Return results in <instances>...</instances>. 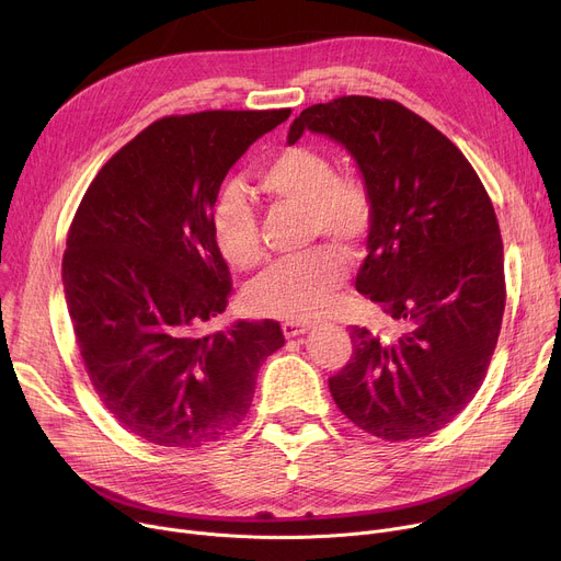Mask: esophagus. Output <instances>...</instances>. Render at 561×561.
I'll return each instance as SVG.
<instances>
[{
	"label": "esophagus",
	"mask_w": 561,
	"mask_h": 561,
	"mask_svg": "<svg viewBox=\"0 0 561 561\" xmlns=\"http://www.w3.org/2000/svg\"><path fill=\"white\" fill-rule=\"evenodd\" d=\"M282 331H284L286 339H295V335L307 333V331H309V324H305V322H293V320H286V322H282Z\"/></svg>",
	"instance_id": "34e87169"
}]
</instances>
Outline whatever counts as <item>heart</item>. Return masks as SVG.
Returning <instances> with one entry per match:
<instances>
[{
    "label": "heart",
    "mask_w": 561,
    "mask_h": 561,
    "mask_svg": "<svg viewBox=\"0 0 561 561\" xmlns=\"http://www.w3.org/2000/svg\"><path fill=\"white\" fill-rule=\"evenodd\" d=\"M256 184L271 201L302 205L309 211L311 237L358 243L375 222V201L367 184L339 175L335 162L311 146H286L256 169ZM218 250L232 266L252 268L264 259L259 216L237 184L222 186L211 211ZM347 277V256L333 245H318L300 256L282 259L250 288L254 311L313 320L327 311L333 293Z\"/></svg>",
    "instance_id": "obj_1"
}]
</instances>
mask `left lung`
<instances>
[{
	"mask_svg": "<svg viewBox=\"0 0 561 561\" xmlns=\"http://www.w3.org/2000/svg\"><path fill=\"white\" fill-rule=\"evenodd\" d=\"M307 130L341 141L363 173L375 222L356 290L401 324L392 339L352 327L331 397L369 435L426 437L473 399L496 350L505 271L492 198L460 148L397 101L316 103L288 144Z\"/></svg>",
	"mask_w": 561,
	"mask_h": 561,
	"instance_id": "1",
	"label": "left lung"
}]
</instances>
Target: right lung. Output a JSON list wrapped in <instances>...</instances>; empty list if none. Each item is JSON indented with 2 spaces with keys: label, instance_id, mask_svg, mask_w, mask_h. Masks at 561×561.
I'll return each mask as SVG.
<instances>
[{
  "label": "right lung",
  "instance_id": "right-lung-1",
  "mask_svg": "<svg viewBox=\"0 0 561 561\" xmlns=\"http://www.w3.org/2000/svg\"><path fill=\"white\" fill-rule=\"evenodd\" d=\"M290 117L207 110L144 128L112 156L73 214L62 286L94 392L133 435L201 449L234 431L259 367L284 345L279 322L209 324L232 277L211 211L232 164Z\"/></svg>",
  "mask_w": 561,
  "mask_h": 561
}]
</instances>
